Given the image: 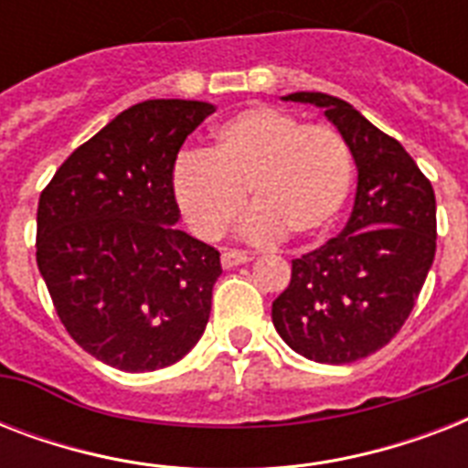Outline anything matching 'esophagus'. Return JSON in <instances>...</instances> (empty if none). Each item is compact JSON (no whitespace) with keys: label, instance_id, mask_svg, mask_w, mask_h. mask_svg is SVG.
Masks as SVG:
<instances>
[{"label":"esophagus","instance_id":"obj_1","mask_svg":"<svg viewBox=\"0 0 468 468\" xmlns=\"http://www.w3.org/2000/svg\"><path fill=\"white\" fill-rule=\"evenodd\" d=\"M250 260H252V257H250L248 252H242V250H226V252L220 255V264H223L226 270H233V267L250 262Z\"/></svg>","mask_w":468,"mask_h":468}]
</instances>
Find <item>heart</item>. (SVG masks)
<instances>
[{
    "label": "heart",
    "instance_id": "obj_1",
    "mask_svg": "<svg viewBox=\"0 0 468 468\" xmlns=\"http://www.w3.org/2000/svg\"><path fill=\"white\" fill-rule=\"evenodd\" d=\"M250 201L245 220L252 240L289 233L315 238L333 226L352 189V153L330 126L271 106H252L213 131L208 153H186L172 172V191L184 220L198 238L218 240Z\"/></svg>",
    "mask_w": 468,
    "mask_h": 468
}]
</instances>
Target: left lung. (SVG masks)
Segmentation results:
<instances>
[{
  "instance_id": "8db88e82",
  "label": "left lung",
  "mask_w": 468,
  "mask_h": 468,
  "mask_svg": "<svg viewBox=\"0 0 468 468\" xmlns=\"http://www.w3.org/2000/svg\"><path fill=\"white\" fill-rule=\"evenodd\" d=\"M284 101L323 109L356 165L352 216L337 238L292 262L271 323L301 356L349 364L381 349L415 306L437 248L432 184L396 138L320 91Z\"/></svg>"
}]
</instances>
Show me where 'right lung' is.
<instances>
[{
  "instance_id": "1",
  "label": "right lung",
  "mask_w": 468,
  "mask_h": 468,
  "mask_svg": "<svg viewBox=\"0 0 468 468\" xmlns=\"http://www.w3.org/2000/svg\"><path fill=\"white\" fill-rule=\"evenodd\" d=\"M206 101L150 99L62 162L38 201L36 262L69 337L121 371L179 362L204 335L218 250L176 230L172 172Z\"/></svg>"
}]
</instances>
